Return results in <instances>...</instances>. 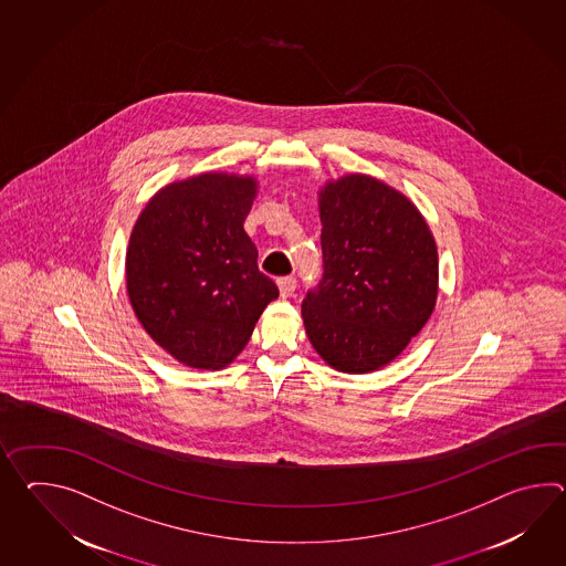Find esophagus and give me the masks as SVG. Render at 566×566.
I'll list each match as a JSON object with an SVG mask.
<instances>
[{"instance_id": "34e87169", "label": "esophagus", "mask_w": 566, "mask_h": 566, "mask_svg": "<svg viewBox=\"0 0 566 566\" xmlns=\"http://www.w3.org/2000/svg\"><path fill=\"white\" fill-rule=\"evenodd\" d=\"M277 289H280V294H282L284 298L292 296L294 290H296V277H280V280H277Z\"/></svg>"}]
</instances>
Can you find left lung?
<instances>
[{"label":"left lung","instance_id":"left-lung-1","mask_svg":"<svg viewBox=\"0 0 566 566\" xmlns=\"http://www.w3.org/2000/svg\"><path fill=\"white\" fill-rule=\"evenodd\" d=\"M318 211L323 277L302 301L306 335L331 367L376 371L434 311L437 243L415 205L374 176L327 182Z\"/></svg>","mask_w":566,"mask_h":566}]
</instances>
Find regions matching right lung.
Masks as SVG:
<instances>
[{
    "label": "right lung",
    "mask_w": 566,
    "mask_h": 566,
    "mask_svg": "<svg viewBox=\"0 0 566 566\" xmlns=\"http://www.w3.org/2000/svg\"><path fill=\"white\" fill-rule=\"evenodd\" d=\"M255 192L252 176H190L156 192L134 226L127 296L142 327L180 364H231L280 294L243 229Z\"/></svg>",
    "instance_id": "add662e5"
}]
</instances>
